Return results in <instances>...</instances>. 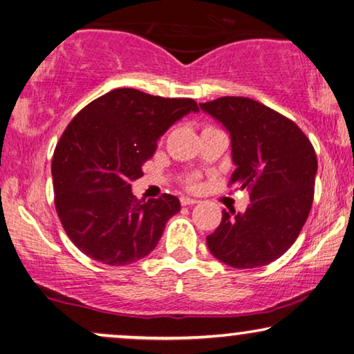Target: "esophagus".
<instances>
[{
	"label": "esophagus",
	"instance_id": "obj_1",
	"mask_svg": "<svg viewBox=\"0 0 354 354\" xmlns=\"http://www.w3.org/2000/svg\"><path fill=\"white\" fill-rule=\"evenodd\" d=\"M180 203H182V206H193V205H196L198 200H196V198L182 196V198H180Z\"/></svg>",
	"mask_w": 354,
	"mask_h": 354
}]
</instances>
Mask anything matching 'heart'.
<instances>
[{
	"label": "heart",
	"instance_id": "b5f03b06",
	"mask_svg": "<svg viewBox=\"0 0 354 354\" xmlns=\"http://www.w3.org/2000/svg\"><path fill=\"white\" fill-rule=\"evenodd\" d=\"M183 182L188 188H195L198 185V176H188Z\"/></svg>",
	"mask_w": 354,
	"mask_h": 354
}]
</instances>
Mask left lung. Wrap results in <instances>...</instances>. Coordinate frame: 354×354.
I'll use <instances>...</instances> for the list:
<instances>
[{
  "mask_svg": "<svg viewBox=\"0 0 354 354\" xmlns=\"http://www.w3.org/2000/svg\"><path fill=\"white\" fill-rule=\"evenodd\" d=\"M200 108L229 130L236 166L229 183L250 190L251 200L243 214L222 211L207 248L232 268L268 266L295 243L308 219L316 151L293 120L254 100L224 96Z\"/></svg>",
  "mask_w": 354,
  "mask_h": 354,
  "instance_id": "1",
  "label": "left lung"
}]
</instances>
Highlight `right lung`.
<instances>
[{
  "mask_svg": "<svg viewBox=\"0 0 354 354\" xmlns=\"http://www.w3.org/2000/svg\"><path fill=\"white\" fill-rule=\"evenodd\" d=\"M198 104L135 88H115L86 104L62 132L51 174L57 216L82 253L125 266L156 248L180 201L164 193L138 200L132 183L153 158L158 138Z\"/></svg>",
  "mask_w": 354,
  "mask_h": 354,
  "instance_id": "obj_1",
  "label": "right lung"
}]
</instances>
